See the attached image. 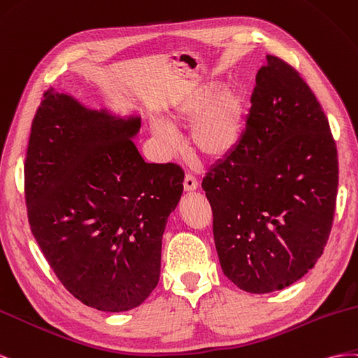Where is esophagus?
<instances>
[{
  "instance_id": "1",
  "label": "esophagus",
  "mask_w": 358,
  "mask_h": 358,
  "mask_svg": "<svg viewBox=\"0 0 358 358\" xmlns=\"http://www.w3.org/2000/svg\"><path fill=\"white\" fill-rule=\"evenodd\" d=\"M182 185H185V190H187V192H193V190H196V189H198L199 182H198V180H196V177H195V176H192V173H186L185 182H182Z\"/></svg>"
}]
</instances>
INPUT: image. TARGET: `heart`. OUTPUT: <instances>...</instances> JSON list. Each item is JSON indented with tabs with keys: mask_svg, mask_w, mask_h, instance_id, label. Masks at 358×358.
Wrapping results in <instances>:
<instances>
[{
	"mask_svg": "<svg viewBox=\"0 0 358 358\" xmlns=\"http://www.w3.org/2000/svg\"><path fill=\"white\" fill-rule=\"evenodd\" d=\"M172 126L190 127V144L199 156L217 160L237 147L243 131L244 97L237 90L217 94L216 85L202 87L178 100L168 112ZM152 135L165 150L176 145V131L162 121L152 122Z\"/></svg>",
	"mask_w": 358,
	"mask_h": 358,
	"instance_id": "1",
	"label": "heart"
}]
</instances>
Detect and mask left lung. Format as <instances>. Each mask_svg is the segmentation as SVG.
Segmentation results:
<instances>
[{
    "mask_svg": "<svg viewBox=\"0 0 358 358\" xmlns=\"http://www.w3.org/2000/svg\"><path fill=\"white\" fill-rule=\"evenodd\" d=\"M237 147L202 180L220 267L243 291L301 279L322 255L334 219L338 150L309 85L267 55Z\"/></svg>",
    "mask_w": 358,
    "mask_h": 358,
    "instance_id": "8db88e82",
    "label": "left lung"
}]
</instances>
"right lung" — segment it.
<instances>
[{"mask_svg":"<svg viewBox=\"0 0 358 358\" xmlns=\"http://www.w3.org/2000/svg\"><path fill=\"white\" fill-rule=\"evenodd\" d=\"M139 117L43 94L25 159L31 232L64 288L103 312L138 308L157 287L162 237L182 193L176 163H147Z\"/></svg>","mask_w":358,"mask_h":358,"instance_id":"add662e5","label":"right lung"}]
</instances>
